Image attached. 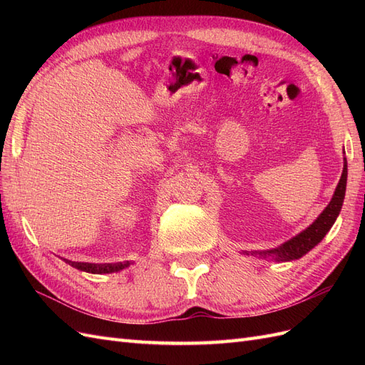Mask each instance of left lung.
Wrapping results in <instances>:
<instances>
[{
  "label": "left lung",
  "instance_id": "8db88e82",
  "mask_svg": "<svg viewBox=\"0 0 365 365\" xmlns=\"http://www.w3.org/2000/svg\"><path fill=\"white\" fill-rule=\"evenodd\" d=\"M346 185H347V160L344 157V168H342V173L339 182L335 189V193L332 200L327 204V207L323 210L319 216L314 220V222L300 231L297 236L286 240L284 244L279 245L277 248L272 250H263V251H242L247 256H254L260 259L271 257L275 262H291L303 257L312 248H315L323 237L329 233V230L332 228L335 220L342 208V202H344L346 196Z\"/></svg>",
  "mask_w": 365,
  "mask_h": 365
}]
</instances>
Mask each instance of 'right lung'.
<instances>
[{
    "label": "right lung",
    "mask_w": 365,
    "mask_h": 365,
    "mask_svg": "<svg viewBox=\"0 0 365 365\" xmlns=\"http://www.w3.org/2000/svg\"><path fill=\"white\" fill-rule=\"evenodd\" d=\"M65 263L71 264L73 268L83 271V272H90V274H111V272H118L121 269L128 268L130 262H118V263H85V262H71L63 259Z\"/></svg>",
    "instance_id": "right-lung-1"
}]
</instances>
